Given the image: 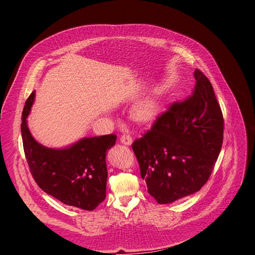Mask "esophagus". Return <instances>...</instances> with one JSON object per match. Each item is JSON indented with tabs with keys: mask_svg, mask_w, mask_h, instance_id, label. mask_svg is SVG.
Returning <instances> with one entry per match:
<instances>
[{
	"mask_svg": "<svg viewBox=\"0 0 255 255\" xmlns=\"http://www.w3.org/2000/svg\"><path fill=\"white\" fill-rule=\"evenodd\" d=\"M120 141H121L123 144L129 145V144H132L133 139H132V137H130L128 134H125V135H122V136L120 137Z\"/></svg>",
	"mask_w": 255,
	"mask_h": 255,
	"instance_id": "1",
	"label": "esophagus"
}]
</instances>
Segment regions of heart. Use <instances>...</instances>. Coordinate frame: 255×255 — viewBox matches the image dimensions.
<instances>
[{"label": "heart", "mask_w": 255, "mask_h": 255, "mask_svg": "<svg viewBox=\"0 0 255 255\" xmlns=\"http://www.w3.org/2000/svg\"><path fill=\"white\" fill-rule=\"evenodd\" d=\"M159 107L156 102L152 100H144L138 103L133 110V116L138 122H150L156 118L158 115Z\"/></svg>", "instance_id": "b5f03b06"}]
</instances>
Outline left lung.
<instances>
[{
	"mask_svg": "<svg viewBox=\"0 0 255 255\" xmlns=\"http://www.w3.org/2000/svg\"><path fill=\"white\" fill-rule=\"evenodd\" d=\"M192 96L161 114L132 149L149 194L168 204L210 179L221 150L223 117L211 82L196 69Z\"/></svg>",
	"mask_w": 255,
	"mask_h": 255,
	"instance_id": "8db88e82",
	"label": "left lung"
}]
</instances>
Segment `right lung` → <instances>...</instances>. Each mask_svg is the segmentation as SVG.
I'll use <instances>...</instances> for the list:
<instances>
[{
  "mask_svg": "<svg viewBox=\"0 0 255 255\" xmlns=\"http://www.w3.org/2000/svg\"><path fill=\"white\" fill-rule=\"evenodd\" d=\"M35 91L22 113L21 133L25 157L37 185L66 205L94 211L106 197V152L115 144L114 134L82 138L64 149L47 148L37 142L27 128L26 118L34 103Z\"/></svg>",
  "mask_w": 255,
  "mask_h": 255,
  "instance_id": "right-lung-1",
  "label": "right lung"
}]
</instances>
